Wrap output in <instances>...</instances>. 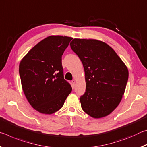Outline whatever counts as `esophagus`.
<instances>
[{
  "instance_id": "34e87169",
  "label": "esophagus",
  "mask_w": 147,
  "mask_h": 147,
  "mask_svg": "<svg viewBox=\"0 0 147 147\" xmlns=\"http://www.w3.org/2000/svg\"><path fill=\"white\" fill-rule=\"evenodd\" d=\"M72 84H73V86H75V84H76V80H73L72 81Z\"/></svg>"
}]
</instances>
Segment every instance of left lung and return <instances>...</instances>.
Segmentation results:
<instances>
[{
    "mask_svg": "<svg viewBox=\"0 0 147 147\" xmlns=\"http://www.w3.org/2000/svg\"><path fill=\"white\" fill-rule=\"evenodd\" d=\"M70 46L82 62L86 92L80 98L85 112L94 119L110 114L121 102L128 70L115 51L96 39H74Z\"/></svg>",
    "mask_w": 147,
    "mask_h": 147,
    "instance_id": "1",
    "label": "left lung"
}]
</instances>
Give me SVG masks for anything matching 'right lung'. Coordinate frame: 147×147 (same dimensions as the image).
<instances>
[{"label": "right lung", "instance_id": "add662e5", "mask_svg": "<svg viewBox=\"0 0 147 147\" xmlns=\"http://www.w3.org/2000/svg\"><path fill=\"white\" fill-rule=\"evenodd\" d=\"M72 38L51 36L28 51L19 63L21 85L27 100L38 112L58 111L72 88L63 78L61 56Z\"/></svg>", "mask_w": 147, "mask_h": 147}]
</instances>
